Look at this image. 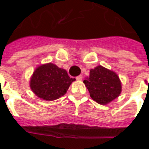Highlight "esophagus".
<instances>
[{
    "label": "esophagus",
    "mask_w": 149,
    "mask_h": 149,
    "mask_svg": "<svg viewBox=\"0 0 149 149\" xmlns=\"http://www.w3.org/2000/svg\"><path fill=\"white\" fill-rule=\"evenodd\" d=\"M76 79H77V81H81V80L83 79V76H82V75H80V76L77 77H76Z\"/></svg>",
    "instance_id": "obj_1"
}]
</instances>
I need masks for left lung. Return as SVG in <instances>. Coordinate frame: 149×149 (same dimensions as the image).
<instances>
[{
  "label": "left lung",
  "mask_w": 149,
  "mask_h": 149,
  "mask_svg": "<svg viewBox=\"0 0 149 149\" xmlns=\"http://www.w3.org/2000/svg\"><path fill=\"white\" fill-rule=\"evenodd\" d=\"M84 83L92 99L103 105L114 100L121 92V83L118 76L101 65L91 69L89 77Z\"/></svg>",
  "instance_id": "obj_1"
}]
</instances>
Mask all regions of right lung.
Here are the masks:
<instances>
[{"mask_svg":"<svg viewBox=\"0 0 149 149\" xmlns=\"http://www.w3.org/2000/svg\"><path fill=\"white\" fill-rule=\"evenodd\" d=\"M75 78L52 63L40 65L31 78L30 87L34 93L45 100H54L64 96Z\"/></svg>","mask_w":149,"mask_h":149,"instance_id":"add662e5","label":"right lung"}]
</instances>
